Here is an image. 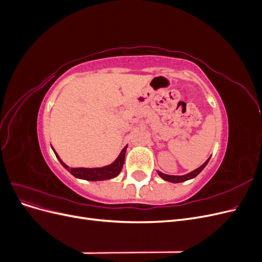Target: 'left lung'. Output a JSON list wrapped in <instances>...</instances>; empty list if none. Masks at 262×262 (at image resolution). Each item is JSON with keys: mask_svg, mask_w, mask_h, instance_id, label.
<instances>
[{"mask_svg": "<svg viewBox=\"0 0 262 262\" xmlns=\"http://www.w3.org/2000/svg\"><path fill=\"white\" fill-rule=\"evenodd\" d=\"M209 161H210V158H209V160L205 161V163H204L203 165H201L199 168H196V169H194L193 171L189 172V173H187V175H184V176L166 175V173H163V172H161L160 170H157V173H158V175H160V177H162L164 180L169 181V182H173V184H177V182H182V181H186V180H189V179H192V178H194L195 176L199 175V173L202 171V169L205 167V166H207V164L209 163Z\"/></svg>", "mask_w": 262, "mask_h": 262, "instance_id": "1", "label": "left lung"}]
</instances>
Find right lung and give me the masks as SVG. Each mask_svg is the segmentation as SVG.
<instances>
[{"instance_id": "add662e5", "label": "right lung", "mask_w": 262, "mask_h": 262, "mask_svg": "<svg viewBox=\"0 0 262 262\" xmlns=\"http://www.w3.org/2000/svg\"><path fill=\"white\" fill-rule=\"evenodd\" d=\"M125 150H126V146L121 150V153L119 154L117 160L113 164L104 166V167H98V168H83V167L70 168L67 164L62 162V160L59 157V155L55 153L54 149H53V152H54L55 156H57L59 162L62 164L63 167L72 173L74 177L80 178V179H85V180H91V181H97V180L112 179V178L117 177L119 173H120L123 163H124Z\"/></svg>"}]
</instances>
